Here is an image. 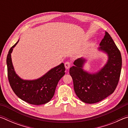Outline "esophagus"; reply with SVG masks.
I'll list each match as a JSON object with an SVG mask.
<instances>
[{"label": "esophagus", "instance_id": "34e87169", "mask_svg": "<svg viewBox=\"0 0 128 128\" xmlns=\"http://www.w3.org/2000/svg\"><path fill=\"white\" fill-rule=\"evenodd\" d=\"M64 65H65V67H66V68L68 69L70 68V66H71V63L69 62H65Z\"/></svg>", "mask_w": 128, "mask_h": 128}]
</instances>
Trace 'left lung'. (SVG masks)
<instances>
[{
    "label": "left lung",
    "instance_id": "1",
    "mask_svg": "<svg viewBox=\"0 0 128 128\" xmlns=\"http://www.w3.org/2000/svg\"><path fill=\"white\" fill-rule=\"evenodd\" d=\"M99 45V50L108 56L107 64L100 71L94 74L84 71L82 67L86 60L83 58L76 60L74 66L69 69L76 94L86 103H95L107 98L115 90L120 79L122 66L121 53L107 32H106Z\"/></svg>",
    "mask_w": 128,
    "mask_h": 128
}]
</instances>
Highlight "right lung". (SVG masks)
I'll list each match as a JSON object with an SVG mask.
<instances>
[{
  "instance_id": "add662e5",
  "label": "right lung",
  "mask_w": 128,
  "mask_h": 128,
  "mask_svg": "<svg viewBox=\"0 0 128 128\" xmlns=\"http://www.w3.org/2000/svg\"><path fill=\"white\" fill-rule=\"evenodd\" d=\"M18 42L10 48L7 57L8 78L10 87L18 98L31 104L40 105L48 102L55 94L58 82L65 74L64 63L51 69L37 80H23L14 72L10 55Z\"/></svg>"
}]
</instances>
